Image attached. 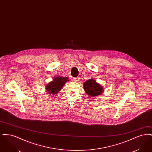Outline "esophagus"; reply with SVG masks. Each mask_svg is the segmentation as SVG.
I'll return each instance as SVG.
<instances>
[{
    "label": "esophagus",
    "mask_w": 152,
    "mask_h": 152,
    "mask_svg": "<svg viewBox=\"0 0 152 152\" xmlns=\"http://www.w3.org/2000/svg\"><path fill=\"white\" fill-rule=\"evenodd\" d=\"M73 81H76V82H79L80 81V77H75V78H73Z\"/></svg>",
    "instance_id": "obj_1"
}]
</instances>
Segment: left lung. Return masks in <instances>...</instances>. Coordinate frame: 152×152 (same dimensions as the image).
<instances>
[{"label":"left lung","mask_w":152,"mask_h":152,"mask_svg":"<svg viewBox=\"0 0 152 152\" xmlns=\"http://www.w3.org/2000/svg\"><path fill=\"white\" fill-rule=\"evenodd\" d=\"M84 88L89 97H94L101 94L103 88L94 80L89 79L84 83Z\"/></svg>","instance_id":"8db88e82"}]
</instances>
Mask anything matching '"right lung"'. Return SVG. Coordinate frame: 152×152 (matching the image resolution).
I'll return each instance as SVG.
<instances>
[{
	"label": "right lung",
	"instance_id": "obj_1",
	"mask_svg": "<svg viewBox=\"0 0 152 152\" xmlns=\"http://www.w3.org/2000/svg\"><path fill=\"white\" fill-rule=\"evenodd\" d=\"M68 80V77H64L61 76L56 77L53 79V80L49 83L47 86H45V89L49 94H56L58 93L65 84V83Z\"/></svg>",
	"mask_w": 152,
	"mask_h": 152
}]
</instances>
